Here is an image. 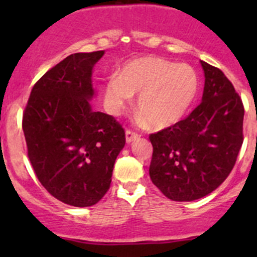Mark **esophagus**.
<instances>
[{
    "label": "esophagus",
    "instance_id": "34e87169",
    "mask_svg": "<svg viewBox=\"0 0 257 257\" xmlns=\"http://www.w3.org/2000/svg\"><path fill=\"white\" fill-rule=\"evenodd\" d=\"M139 134L136 133V132L131 131V129H126L125 132V139H126V143H132L133 141H136V139L139 138Z\"/></svg>",
    "mask_w": 257,
    "mask_h": 257
}]
</instances>
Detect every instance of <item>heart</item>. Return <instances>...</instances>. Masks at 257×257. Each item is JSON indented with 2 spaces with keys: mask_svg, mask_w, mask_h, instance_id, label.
Listing matches in <instances>:
<instances>
[{
  "mask_svg": "<svg viewBox=\"0 0 257 257\" xmlns=\"http://www.w3.org/2000/svg\"><path fill=\"white\" fill-rule=\"evenodd\" d=\"M198 90V76L188 64H177L158 57L128 62L104 87L108 110L118 114L141 93L138 107L154 128H167L180 120Z\"/></svg>",
  "mask_w": 257,
  "mask_h": 257,
  "instance_id": "b5f03b06",
  "label": "heart"
}]
</instances>
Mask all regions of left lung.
I'll list each match as a JSON object with an SVG mask.
<instances>
[{"label":"left lung","mask_w":257,"mask_h":257,"mask_svg":"<svg viewBox=\"0 0 257 257\" xmlns=\"http://www.w3.org/2000/svg\"><path fill=\"white\" fill-rule=\"evenodd\" d=\"M200 63L205 73L200 104L185 119L149 136L150 179L174 201L196 200L224 183L243 142L240 95L219 68Z\"/></svg>","instance_id":"8db88e82"}]
</instances>
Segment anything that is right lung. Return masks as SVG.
<instances>
[{"instance_id": "1", "label": "right lung", "mask_w": 257, "mask_h": 257, "mask_svg": "<svg viewBox=\"0 0 257 257\" xmlns=\"http://www.w3.org/2000/svg\"><path fill=\"white\" fill-rule=\"evenodd\" d=\"M104 51L74 53L36 82L22 128L27 155L46 190L68 205L97 204L108 191L125 132L115 118L94 112L93 66Z\"/></svg>"}]
</instances>
